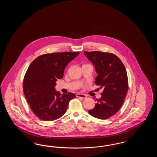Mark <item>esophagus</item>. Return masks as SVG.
I'll return each instance as SVG.
<instances>
[{
    "mask_svg": "<svg viewBox=\"0 0 157 157\" xmlns=\"http://www.w3.org/2000/svg\"><path fill=\"white\" fill-rule=\"evenodd\" d=\"M76 97L81 98L82 99H86L87 98V96L86 95L82 94H77Z\"/></svg>",
    "mask_w": 157,
    "mask_h": 157,
    "instance_id": "esophagus-1",
    "label": "esophagus"
}]
</instances>
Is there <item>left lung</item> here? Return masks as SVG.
Masks as SVG:
<instances>
[{"label":"left lung","mask_w":157,"mask_h":157,"mask_svg":"<svg viewBox=\"0 0 157 157\" xmlns=\"http://www.w3.org/2000/svg\"><path fill=\"white\" fill-rule=\"evenodd\" d=\"M97 73L95 83L103 89L101 98L88 113L95 118L106 120L118 112L128 90L127 71L120 58L111 53L84 52Z\"/></svg>","instance_id":"1"}]
</instances>
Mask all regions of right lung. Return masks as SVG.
Segmentation results:
<instances>
[{"mask_svg":"<svg viewBox=\"0 0 157 157\" xmlns=\"http://www.w3.org/2000/svg\"><path fill=\"white\" fill-rule=\"evenodd\" d=\"M79 52L52 53L40 55L28 67L23 79V92L33 112L40 120L51 121L63 116L69 101L76 97L55 90L56 82L63 78L67 64Z\"/></svg>","mask_w":157,"mask_h":157,"instance_id":"add662e5","label":"right lung"}]
</instances>
